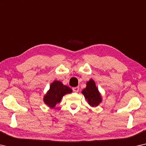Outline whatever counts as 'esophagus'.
<instances>
[{
	"label": "esophagus",
	"mask_w": 146,
	"mask_h": 146,
	"mask_svg": "<svg viewBox=\"0 0 146 146\" xmlns=\"http://www.w3.org/2000/svg\"><path fill=\"white\" fill-rule=\"evenodd\" d=\"M73 91L76 92V93H77V92L79 91V87H73L72 88Z\"/></svg>",
	"instance_id": "esophagus-1"
}]
</instances>
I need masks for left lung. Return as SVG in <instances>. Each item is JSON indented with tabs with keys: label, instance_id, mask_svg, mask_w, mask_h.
Masks as SVG:
<instances>
[{
	"label": "left lung",
	"instance_id": "left-lung-1",
	"mask_svg": "<svg viewBox=\"0 0 146 146\" xmlns=\"http://www.w3.org/2000/svg\"><path fill=\"white\" fill-rule=\"evenodd\" d=\"M88 104L92 107H96L102 102V96L96 86L95 82L91 79L87 82L86 87L82 91Z\"/></svg>",
	"mask_w": 146,
	"mask_h": 146
}]
</instances>
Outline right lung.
<instances>
[{"mask_svg": "<svg viewBox=\"0 0 146 146\" xmlns=\"http://www.w3.org/2000/svg\"><path fill=\"white\" fill-rule=\"evenodd\" d=\"M72 90L70 87L64 86L60 81L55 80L51 84L50 89L44 96V102L47 106L53 108L60 102L64 95L71 93Z\"/></svg>", "mask_w": 146, "mask_h": 146, "instance_id": "right-lung-1", "label": "right lung"}]
</instances>
